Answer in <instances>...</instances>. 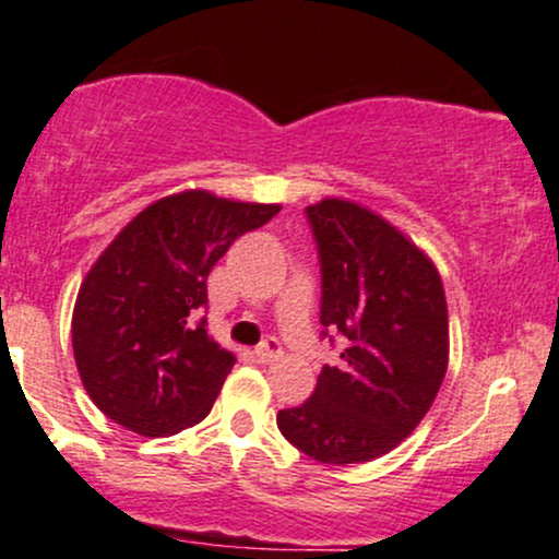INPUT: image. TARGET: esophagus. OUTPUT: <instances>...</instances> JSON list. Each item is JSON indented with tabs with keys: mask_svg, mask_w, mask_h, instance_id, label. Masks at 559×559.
I'll use <instances>...</instances> for the list:
<instances>
[{
	"mask_svg": "<svg viewBox=\"0 0 559 559\" xmlns=\"http://www.w3.org/2000/svg\"><path fill=\"white\" fill-rule=\"evenodd\" d=\"M255 356H259V360H264V364H269V360H274V358H280L282 356L280 340L277 337H266L264 343L255 347Z\"/></svg>",
	"mask_w": 559,
	"mask_h": 559,
	"instance_id": "34e87169",
	"label": "esophagus"
}]
</instances>
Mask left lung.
Returning <instances> with one entry per match:
<instances>
[{
  "instance_id": "8db88e82",
  "label": "left lung",
  "mask_w": 559,
  "mask_h": 559,
  "mask_svg": "<svg viewBox=\"0 0 559 559\" xmlns=\"http://www.w3.org/2000/svg\"><path fill=\"white\" fill-rule=\"evenodd\" d=\"M306 216L321 264V334L340 332L345 347L277 426L313 461L366 463L395 450L435 403L450 356L448 300L429 255L379 214L324 199Z\"/></svg>"
}]
</instances>
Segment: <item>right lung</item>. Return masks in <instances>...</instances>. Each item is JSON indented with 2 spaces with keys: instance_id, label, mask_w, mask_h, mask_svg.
Here are the masks:
<instances>
[{
  "instance_id": "add662e5",
  "label": "right lung",
  "mask_w": 559,
  "mask_h": 559,
  "mask_svg": "<svg viewBox=\"0 0 559 559\" xmlns=\"http://www.w3.org/2000/svg\"><path fill=\"white\" fill-rule=\"evenodd\" d=\"M277 203L182 190L128 222L85 274L72 311V353L96 408L143 437L203 421L235 356L195 319L212 266Z\"/></svg>"
}]
</instances>
